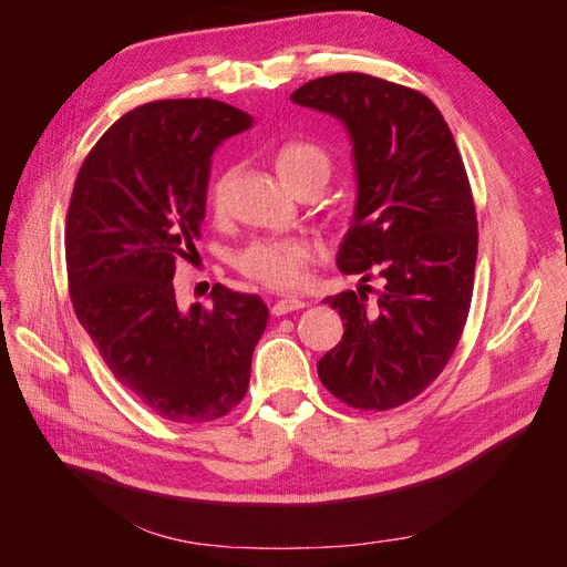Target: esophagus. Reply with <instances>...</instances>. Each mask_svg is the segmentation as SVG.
Returning <instances> with one entry per match:
<instances>
[{"instance_id": "esophagus-1", "label": "esophagus", "mask_w": 567, "mask_h": 567, "mask_svg": "<svg viewBox=\"0 0 567 567\" xmlns=\"http://www.w3.org/2000/svg\"><path fill=\"white\" fill-rule=\"evenodd\" d=\"M302 307H305V300H300V298H293V296H286V298H279L277 302L271 305V315L281 317V315H288V312L302 310Z\"/></svg>"}]
</instances>
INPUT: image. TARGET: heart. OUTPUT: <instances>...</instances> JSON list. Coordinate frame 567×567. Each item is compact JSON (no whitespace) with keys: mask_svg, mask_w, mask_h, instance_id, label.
<instances>
[{"mask_svg":"<svg viewBox=\"0 0 567 567\" xmlns=\"http://www.w3.org/2000/svg\"><path fill=\"white\" fill-rule=\"evenodd\" d=\"M274 165L281 179L298 192L307 182H329L331 158L321 146L302 140H290L274 148ZM229 173H219L208 186V208L221 215L227 208ZM319 257V248L302 236H269L255 238L248 246L234 252V267L246 279L274 290L300 288L307 279V269Z\"/></svg>","mask_w":567,"mask_h":567,"instance_id":"b5f03b06","label":"heart"}]
</instances>
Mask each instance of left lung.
Wrapping results in <instances>:
<instances>
[{
  "instance_id": "left-lung-1",
  "label": "left lung",
  "mask_w": 567,
  "mask_h": 567,
  "mask_svg": "<svg viewBox=\"0 0 567 567\" xmlns=\"http://www.w3.org/2000/svg\"><path fill=\"white\" fill-rule=\"evenodd\" d=\"M290 99L346 123L359 194L338 267L383 279L371 305V286L323 300L346 333L319 359V379L352 409L402 406L447 367L471 312L477 217L466 167L450 125L419 90L336 73Z\"/></svg>"
}]
</instances>
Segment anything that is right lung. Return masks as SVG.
<instances>
[{"label":"right lung","instance_id":"right-lung-1","mask_svg":"<svg viewBox=\"0 0 567 567\" xmlns=\"http://www.w3.org/2000/svg\"><path fill=\"white\" fill-rule=\"evenodd\" d=\"M252 117L215 99H163L125 113L92 146L65 217L75 315L106 367L173 423L241 404L269 319L260 296L213 286L182 312L175 267L200 238L213 151Z\"/></svg>","mask_w":567,"mask_h":567}]
</instances>
